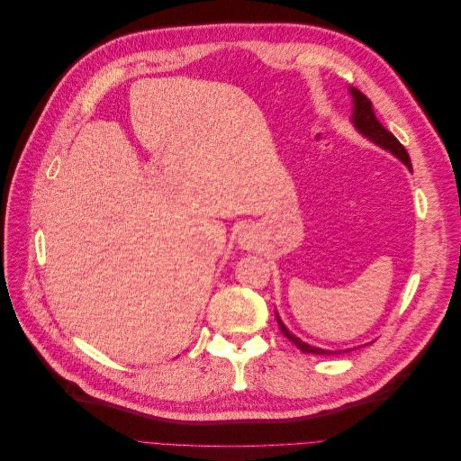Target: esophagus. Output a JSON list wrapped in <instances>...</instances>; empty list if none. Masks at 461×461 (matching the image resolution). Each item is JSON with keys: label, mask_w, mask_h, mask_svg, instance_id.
Returning <instances> with one entry per match:
<instances>
[{"label": "esophagus", "mask_w": 461, "mask_h": 461, "mask_svg": "<svg viewBox=\"0 0 461 461\" xmlns=\"http://www.w3.org/2000/svg\"><path fill=\"white\" fill-rule=\"evenodd\" d=\"M239 246L244 249H254L258 246V236L254 230H242L239 234Z\"/></svg>", "instance_id": "34e87169"}]
</instances>
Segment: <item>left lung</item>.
Returning <instances> with one entry per match:
<instances>
[{"mask_svg":"<svg viewBox=\"0 0 461 461\" xmlns=\"http://www.w3.org/2000/svg\"><path fill=\"white\" fill-rule=\"evenodd\" d=\"M350 94L354 97V113H352V122L354 127L357 129V132L364 134L366 138H369V140L376 146H381L383 149L393 153L394 158H398L403 165L408 167V169L411 171V161H410V156L406 148H403L398 140L396 136L393 132H388L383 124L379 122V119L375 117V111H373V104L369 102V97L366 94H361L359 90L356 88H350ZM276 323H278V329H281V332L285 334V337L294 344L296 348H300V350L303 354H315V356H330V354H342V352H350V350H339V352H332V350H323V348H315V346H310L302 342L296 334H292L285 323L281 321V317H278L276 313ZM352 350H356V348H352Z\"/></svg>","mask_w":461,"mask_h":461,"instance_id":"1","label":"left lung"}]
</instances>
